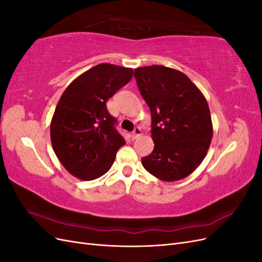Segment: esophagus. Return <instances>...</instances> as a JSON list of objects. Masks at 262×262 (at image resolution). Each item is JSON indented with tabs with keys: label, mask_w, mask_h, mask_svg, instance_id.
<instances>
[{
	"label": "esophagus",
	"mask_w": 262,
	"mask_h": 262,
	"mask_svg": "<svg viewBox=\"0 0 262 262\" xmlns=\"http://www.w3.org/2000/svg\"><path fill=\"white\" fill-rule=\"evenodd\" d=\"M141 134H142L141 129H140V128H136V130H134V131H133V133H132V139H133V140H136V139L140 138V137H141Z\"/></svg>",
	"instance_id": "1"
}]
</instances>
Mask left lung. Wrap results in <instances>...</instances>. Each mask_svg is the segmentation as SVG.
Here are the masks:
<instances>
[{
  "label": "left lung",
  "instance_id": "8db88e82",
  "mask_svg": "<svg viewBox=\"0 0 262 262\" xmlns=\"http://www.w3.org/2000/svg\"><path fill=\"white\" fill-rule=\"evenodd\" d=\"M134 77L152 115L154 149L143 167L163 181H177L199 167L213 137L208 101L190 78L164 66L137 68Z\"/></svg>",
  "mask_w": 262,
  "mask_h": 262
}]
</instances>
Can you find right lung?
<instances>
[{
  "mask_svg": "<svg viewBox=\"0 0 262 262\" xmlns=\"http://www.w3.org/2000/svg\"><path fill=\"white\" fill-rule=\"evenodd\" d=\"M132 76L131 68L101 63L63 92L51 119L50 138L58 160L72 176L89 181L112 168L125 141L116 130L106 102Z\"/></svg>",
  "mask_w": 262,
  "mask_h": 262,
  "instance_id": "right-lung-1",
  "label": "right lung"
}]
</instances>
